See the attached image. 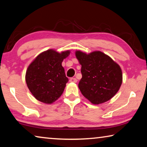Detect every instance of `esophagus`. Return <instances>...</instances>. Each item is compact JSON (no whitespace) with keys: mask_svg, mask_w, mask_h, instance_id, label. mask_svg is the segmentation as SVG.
I'll return each instance as SVG.
<instances>
[{"mask_svg":"<svg viewBox=\"0 0 147 147\" xmlns=\"http://www.w3.org/2000/svg\"><path fill=\"white\" fill-rule=\"evenodd\" d=\"M77 81H78V80H77V79H76V78H71L69 79V81H70V82H71V83H76Z\"/></svg>","mask_w":147,"mask_h":147,"instance_id":"1","label":"esophagus"}]
</instances>
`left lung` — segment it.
<instances>
[{
    "label": "left lung",
    "mask_w": 147,
    "mask_h": 147,
    "mask_svg": "<svg viewBox=\"0 0 147 147\" xmlns=\"http://www.w3.org/2000/svg\"><path fill=\"white\" fill-rule=\"evenodd\" d=\"M81 65L82 78L79 88L93 104H100L113 97L122 83L121 67L111 58L100 51L86 54L76 51Z\"/></svg>",
    "instance_id": "1"
}]
</instances>
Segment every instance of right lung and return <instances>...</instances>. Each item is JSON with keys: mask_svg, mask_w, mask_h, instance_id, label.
Masks as SVG:
<instances>
[{"mask_svg": "<svg viewBox=\"0 0 147 147\" xmlns=\"http://www.w3.org/2000/svg\"><path fill=\"white\" fill-rule=\"evenodd\" d=\"M70 51L60 53L49 49L41 53L28 66L25 80L36 99L51 104L61 97L68 83L62 62Z\"/></svg>", "mask_w": 147, "mask_h": 147, "instance_id": "right-lung-1", "label": "right lung"}]
</instances>
